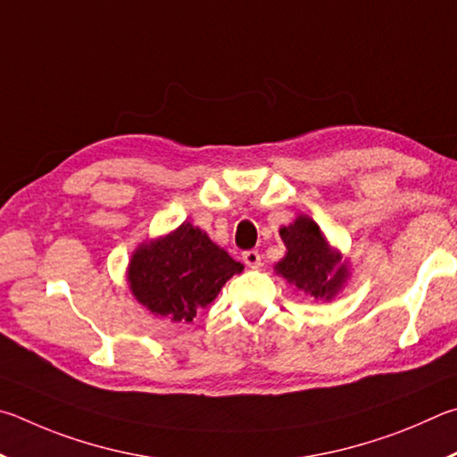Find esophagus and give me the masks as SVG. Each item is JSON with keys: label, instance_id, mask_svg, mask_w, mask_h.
Returning a JSON list of instances; mask_svg holds the SVG:
<instances>
[{"label": "esophagus", "instance_id": "esophagus-1", "mask_svg": "<svg viewBox=\"0 0 457 457\" xmlns=\"http://www.w3.org/2000/svg\"><path fill=\"white\" fill-rule=\"evenodd\" d=\"M243 262L249 269H259L261 267V254H259V251H245L243 253Z\"/></svg>", "mask_w": 457, "mask_h": 457}]
</instances>
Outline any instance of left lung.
<instances>
[{
  "label": "left lung",
  "mask_w": 457,
  "mask_h": 457,
  "mask_svg": "<svg viewBox=\"0 0 457 457\" xmlns=\"http://www.w3.org/2000/svg\"><path fill=\"white\" fill-rule=\"evenodd\" d=\"M287 254L278 261L275 270L297 289L315 299H331L347 278V267L341 257L331 251L317 224L299 216L289 227L281 228Z\"/></svg>",
  "instance_id": "1"
}]
</instances>
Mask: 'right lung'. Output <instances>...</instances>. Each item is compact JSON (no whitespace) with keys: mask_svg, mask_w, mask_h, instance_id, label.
Here are the masks:
<instances>
[{"mask_svg":"<svg viewBox=\"0 0 457 457\" xmlns=\"http://www.w3.org/2000/svg\"><path fill=\"white\" fill-rule=\"evenodd\" d=\"M241 270V262L230 259L203 230L184 222L172 235L136 251L128 281L134 297L152 313L190 323L196 311L211 305L222 285Z\"/></svg>","mask_w":457,"mask_h":457,"instance_id":"right-lung-1","label":"right lung"}]
</instances>
